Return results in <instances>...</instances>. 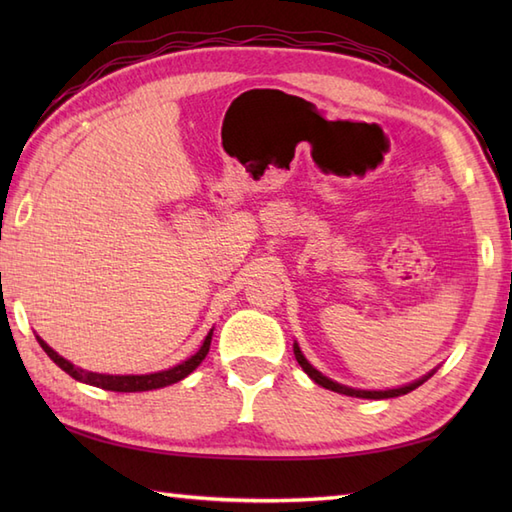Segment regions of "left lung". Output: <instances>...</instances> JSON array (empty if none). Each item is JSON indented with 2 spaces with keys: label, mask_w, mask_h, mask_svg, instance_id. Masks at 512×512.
Returning a JSON list of instances; mask_svg holds the SVG:
<instances>
[{
  "label": "left lung",
  "mask_w": 512,
  "mask_h": 512,
  "mask_svg": "<svg viewBox=\"0 0 512 512\" xmlns=\"http://www.w3.org/2000/svg\"><path fill=\"white\" fill-rule=\"evenodd\" d=\"M295 356H297V363L303 367V372H306L314 383L317 385H321V387H325V389H330V391H336V394H345V396H354V398H374V400H380V398H396V396H405V394H409V391H413L416 387H420L424 380H427L429 376H424V378H420V380H416V383H411V385H405V387H398V389H385V391H365V389H352V387H345V385H339V383H334V380H330V378H325L321 372H317V369H314L308 361H306V356L301 354V350H299V345L295 343Z\"/></svg>",
  "instance_id": "obj_1"
}]
</instances>
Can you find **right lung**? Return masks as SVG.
<instances>
[{
	"label": "right lung",
	"instance_id": "add662e5",
	"mask_svg": "<svg viewBox=\"0 0 512 512\" xmlns=\"http://www.w3.org/2000/svg\"><path fill=\"white\" fill-rule=\"evenodd\" d=\"M211 336H213V332L206 334V339H204L200 350L195 352L191 358H187L184 363L171 367V369H165V372L145 374V376H112V374L85 372V369H79V367H74L70 361H65L63 356L54 352L46 341L39 339V336H37V341L43 347V352H46L52 361L63 369L65 374H70L74 380H81V383H85V385H94V387H101L107 391H149V389H160V387L173 385V383H178V380L187 378L193 369L204 361V356L209 354Z\"/></svg>",
	"mask_w": 512,
	"mask_h": 512
}]
</instances>
